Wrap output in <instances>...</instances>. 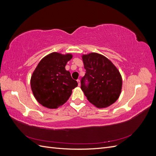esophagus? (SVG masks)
I'll use <instances>...</instances> for the list:
<instances>
[{"mask_svg": "<svg viewBox=\"0 0 156 156\" xmlns=\"http://www.w3.org/2000/svg\"><path fill=\"white\" fill-rule=\"evenodd\" d=\"M77 83H78V85H79V86L81 85V83H80V80H79V79H77Z\"/></svg>", "mask_w": 156, "mask_h": 156, "instance_id": "34e87169", "label": "esophagus"}]
</instances>
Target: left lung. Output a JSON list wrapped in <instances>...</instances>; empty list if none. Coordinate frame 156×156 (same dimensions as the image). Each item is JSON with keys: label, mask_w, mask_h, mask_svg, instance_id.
<instances>
[{"label": "left lung", "mask_w": 156, "mask_h": 156, "mask_svg": "<svg viewBox=\"0 0 156 156\" xmlns=\"http://www.w3.org/2000/svg\"><path fill=\"white\" fill-rule=\"evenodd\" d=\"M86 69L81 88L87 100L98 108L107 107L119 98L122 81L119 71L101 55L92 53L83 56Z\"/></svg>", "instance_id": "1"}]
</instances>
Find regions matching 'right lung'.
Returning <instances> with one entry per match:
<instances>
[{"instance_id":"obj_1","label":"right lung","mask_w":156,"mask_h":156,"mask_svg":"<svg viewBox=\"0 0 156 156\" xmlns=\"http://www.w3.org/2000/svg\"><path fill=\"white\" fill-rule=\"evenodd\" d=\"M72 55L53 53L42 59L31 77V89L36 100L49 108L62 105L77 87L65 66Z\"/></svg>"}]
</instances>
